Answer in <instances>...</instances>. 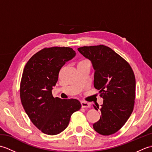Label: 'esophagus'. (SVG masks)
I'll return each instance as SVG.
<instances>
[{"mask_svg": "<svg viewBox=\"0 0 152 152\" xmlns=\"http://www.w3.org/2000/svg\"><path fill=\"white\" fill-rule=\"evenodd\" d=\"M81 104H82V108H89L90 107V105L89 103L86 102H81Z\"/></svg>", "mask_w": 152, "mask_h": 152, "instance_id": "obj_1", "label": "esophagus"}]
</instances>
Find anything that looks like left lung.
<instances>
[{
	"mask_svg": "<svg viewBox=\"0 0 152 152\" xmlns=\"http://www.w3.org/2000/svg\"><path fill=\"white\" fill-rule=\"evenodd\" d=\"M78 50L91 61L95 69L94 87L100 90L103 99L101 108L93 106L101 112L93 129L104 136L114 134L133 111L136 89L133 70L127 61L104 45L83 46Z\"/></svg>",
	"mask_w": 152,
	"mask_h": 152,
	"instance_id": "obj_1",
	"label": "left lung"
}]
</instances>
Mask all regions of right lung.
Returning <instances> with one entry per match:
<instances>
[{
	"mask_svg": "<svg viewBox=\"0 0 152 152\" xmlns=\"http://www.w3.org/2000/svg\"><path fill=\"white\" fill-rule=\"evenodd\" d=\"M75 55L69 47L45 48L25 66L19 89L21 101L32 123L44 134L63 131L71 115L82 106L78 100L54 98L51 93L61 67Z\"/></svg>",
	"mask_w": 152,
	"mask_h": 152,
	"instance_id": "add662e5",
	"label": "right lung"
}]
</instances>
